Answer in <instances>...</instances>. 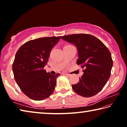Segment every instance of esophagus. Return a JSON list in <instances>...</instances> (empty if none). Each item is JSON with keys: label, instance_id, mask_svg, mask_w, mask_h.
Masks as SVG:
<instances>
[{"label": "esophagus", "instance_id": "obj_1", "mask_svg": "<svg viewBox=\"0 0 127 127\" xmlns=\"http://www.w3.org/2000/svg\"><path fill=\"white\" fill-rule=\"evenodd\" d=\"M64 75H65V76H67V77H70V75L69 74H64Z\"/></svg>", "mask_w": 127, "mask_h": 127}]
</instances>
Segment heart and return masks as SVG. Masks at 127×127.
Instances as JSON below:
<instances>
[{
    "instance_id": "heart-1",
    "label": "heart",
    "mask_w": 127,
    "mask_h": 127,
    "mask_svg": "<svg viewBox=\"0 0 127 127\" xmlns=\"http://www.w3.org/2000/svg\"><path fill=\"white\" fill-rule=\"evenodd\" d=\"M65 46H69V45H65Z\"/></svg>"
}]
</instances>
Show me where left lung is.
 <instances>
[{
  "instance_id": "8db88e82",
  "label": "left lung",
  "mask_w": 127,
  "mask_h": 127,
  "mask_svg": "<svg viewBox=\"0 0 127 127\" xmlns=\"http://www.w3.org/2000/svg\"><path fill=\"white\" fill-rule=\"evenodd\" d=\"M61 38L76 46L77 64L84 68L78 82L72 85L73 90L83 97L95 95L110 77L113 62L110 51L99 39L89 34H73Z\"/></svg>"
}]
</instances>
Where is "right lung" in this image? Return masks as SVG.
I'll list each match as a JSON object with an SVG mask.
<instances>
[{
	"instance_id": "add662e5",
	"label": "right lung",
	"mask_w": 127,
	"mask_h": 127,
	"mask_svg": "<svg viewBox=\"0 0 127 127\" xmlns=\"http://www.w3.org/2000/svg\"><path fill=\"white\" fill-rule=\"evenodd\" d=\"M60 38L61 36H55L30 40L17 51L12 65L15 81L23 93L32 100H44L54 91L57 78L61 74L52 75L44 68Z\"/></svg>"
}]
</instances>
